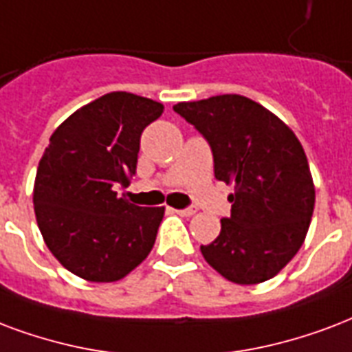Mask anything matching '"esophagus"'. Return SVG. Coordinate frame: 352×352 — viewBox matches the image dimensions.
<instances>
[{"label": "esophagus", "instance_id": "1", "mask_svg": "<svg viewBox=\"0 0 352 352\" xmlns=\"http://www.w3.org/2000/svg\"><path fill=\"white\" fill-rule=\"evenodd\" d=\"M177 214H181V216H186V218H190V216H194L195 212H197V208L195 206H188V208H181V210H175Z\"/></svg>", "mask_w": 352, "mask_h": 352}]
</instances>
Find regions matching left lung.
I'll return each instance as SVG.
<instances>
[{
  "mask_svg": "<svg viewBox=\"0 0 352 352\" xmlns=\"http://www.w3.org/2000/svg\"><path fill=\"white\" fill-rule=\"evenodd\" d=\"M173 111L205 136L216 179L234 184L230 216L201 253L230 283L270 280L301 249L312 219L316 190L301 142L273 112L238 94Z\"/></svg>",
  "mask_w": 352,
  "mask_h": 352,
  "instance_id": "obj_1",
  "label": "left lung"
}]
</instances>
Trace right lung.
<instances>
[{"instance_id":"add662e5","label":"right lung","mask_w":352,"mask_h":352,"mask_svg":"<svg viewBox=\"0 0 352 352\" xmlns=\"http://www.w3.org/2000/svg\"><path fill=\"white\" fill-rule=\"evenodd\" d=\"M162 103L129 92L104 94L51 134L34 179V214L53 256L77 277L114 283L151 253L164 206L118 195L136 173L144 129Z\"/></svg>"}]
</instances>
